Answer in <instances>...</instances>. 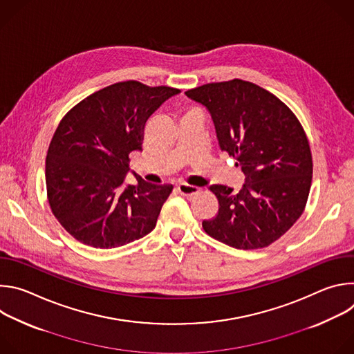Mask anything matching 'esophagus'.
I'll use <instances>...</instances> for the list:
<instances>
[{"label":"esophagus","mask_w":354,"mask_h":354,"mask_svg":"<svg viewBox=\"0 0 354 354\" xmlns=\"http://www.w3.org/2000/svg\"><path fill=\"white\" fill-rule=\"evenodd\" d=\"M176 190L182 194V196H193V194H197L200 192L198 187L196 186H190L187 183H180L176 186Z\"/></svg>","instance_id":"esophagus-1"}]
</instances>
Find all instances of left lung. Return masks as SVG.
<instances>
[{
    "instance_id": "left-lung-1",
    "label": "left lung",
    "mask_w": 354,
    "mask_h": 354,
    "mask_svg": "<svg viewBox=\"0 0 354 354\" xmlns=\"http://www.w3.org/2000/svg\"><path fill=\"white\" fill-rule=\"evenodd\" d=\"M185 93L207 108L221 151L245 174L238 193L210 186L220 207L216 217L201 223L203 230L236 249L269 246L307 205L313 156L304 129L277 96L249 81L212 82Z\"/></svg>"
}]
</instances>
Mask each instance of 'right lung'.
Here are the masks:
<instances>
[{"label": "right lung", "instance_id": "1", "mask_svg": "<svg viewBox=\"0 0 354 354\" xmlns=\"http://www.w3.org/2000/svg\"><path fill=\"white\" fill-rule=\"evenodd\" d=\"M179 93L171 86L123 81L82 99L62 119L46 157L50 209L84 245H127L156 228L172 185H153L136 175L124 185L130 153L141 151L144 126Z\"/></svg>", "mask_w": 354, "mask_h": 354}]
</instances>
